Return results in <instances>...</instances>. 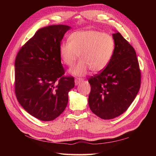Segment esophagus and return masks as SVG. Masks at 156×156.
<instances>
[{"instance_id": "1", "label": "esophagus", "mask_w": 156, "mask_h": 156, "mask_svg": "<svg viewBox=\"0 0 156 156\" xmlns=\"http://www.w3.org/2000/svg\"><path fill=\"white\" fill-rule=\"evenodd\" d=\"M82 80H82V79H81V78H76V79H75V84L76 85H78V84H80Z\"/></svg>"}]
</instances>
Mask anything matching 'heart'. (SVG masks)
<instances>
[{
    "label": "heart",
    "mask_w": 156,
    "mask_h": 156,
    "mask_svg": "<svg viewBox=\"0 0 156 156\" xmlns=\"http://www.w3.org/2000/svg\"><path fill=\"white\" fill-rule=\"evenodd\" d=\"M115 42L113 37L106 33L96 30H82L69 35L68 42H63L59 48L61 60L70 67L76 59L80 60L69 72L76 76H83L91 69L92 72L102 71L113 56Z\"/></svg>",
    "instance_id": "1"
}]
</instances>
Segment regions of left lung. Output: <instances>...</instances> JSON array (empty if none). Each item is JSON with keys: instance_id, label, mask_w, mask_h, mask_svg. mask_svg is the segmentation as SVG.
I'll list each match as a JSON object with an SVG mask.
<instances>
[{"instance_id": "obj_1", "label": "left lung", "mask_w": 156, "mask_h": 156, "mask_svg": "<svg viewBox=\"0 0 156 156\" xmlns=\"http://www.w3.org/2000/svg\"><path fill=\"white\" fill-rule=\"evenodd\" d=\"M112 37L115 48L110 63L88 80L91 87L89 107L102 119H114L127 111L141 85V71L134 48L120 33L115 32Z\"/></svg>"}]
</instances>
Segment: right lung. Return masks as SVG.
I'll list each match as a JSON object with an SVG mask.
<instances>
[{
    "label": "right lung",
    "instance_id": "1",
    "mask_svg": "<svg viewBox=\"0 0 156 156\" xmlns=\"http://www.w3.org/2000/svg\"><path fill=\"white\" fill-rule=\"evenodd\" d=\"M70 27H43L23 46L15 62V92L23 108L44 121L54 120L65 110L72 76H64L59 48Z\"/></svg>",
    "mask_w": 156,
    "mask_h": 156
}]
</instances>
